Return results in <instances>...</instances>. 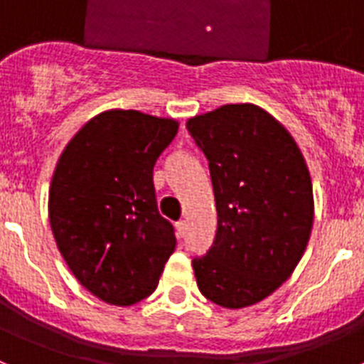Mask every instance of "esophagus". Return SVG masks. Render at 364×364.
Masks as SVG:
<instances>
[{"label":"esophagus","mask_w":364,"mask_h":364,"mask_svg":"<svg viewBox=\"0 0 364 364\" xmlns=\"http://www.w3.org/2000/svg\"><path fill=\"white\" fill-rule=\"evenodd\" d=\"M175 228H176V235H178L180 239H182V237L186 235V230H188V226H186V220H178L175 224Z\"/></svg>","instance_id":"1"}]
</instances>
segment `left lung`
Wrapping results in <instances>:
<instances>
[{
  "label": "left lung",
  "mask_w": 364,
  "mask_h": 364,
  "mask_svg": "<svg viewBox=\"0 0 364 364\" xmlns=\"http://www.w3.org/2000/svg\"><path fill=\"white\" fill-rule=\"evenodd\" d=\"M210 162L217 235L193 259L200 294L222 308L260 302L294 273L314 224V189L284 125L253 104L222 105L188 120Z\"/></svg>",
  "instance_id": "obj_1"
}]
</instances>
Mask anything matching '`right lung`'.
<instances>
[{"mask_svg": "<svg viewBox=\"0 0 364 364\" xmlns=\"http://www.w3.org/2000/svg\"><path fill=\"white\" fill-rule=\"evenodd\" d=\"M178 122L111 109L65 146L49 189L58 250L83 288L131 306L159 286L175 252V230L159 213L153 167Z\"/></svg>", "mask_w": 364, "mask_h": 364, "instance_id": "add662e5", "label": "right lung"}]
</instances>
